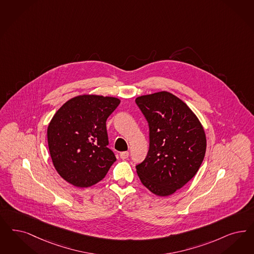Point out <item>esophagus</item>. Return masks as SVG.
I'll return each instance as SVG.
<instances>
[{
  "label": "esophagus",
  "mask_w": 254,
  "mask_h": 254,
  "mask_svg": "<svg viewBox=\"0 0 254 254\" xmlns=\"http://www.w3.org/2000/svg\"><path fill=\"white\" fill-rule=\"evenodd\" d=\"M128 157H129V153L127 152V151L120 153V158H122V159H127Z\"/></svg>",
  "instance_id": "34e87169"
}]
</instances>
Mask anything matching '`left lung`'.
<instances>
[{
    "instance_id": "left-lung-1",
    "label": "left lung",
    "mask_w": 254,
    "mask_h": 254,
    "mask_svg": "<svg viewBox=\"0 0 254 254\" xmlns=\"http://www.w3.org/2000/svg\"><path fill=\"white\" fill-rule=\"evenodd\" d=\"M135 102L149 127L148 153L136 165L137 174L151 192L171 195L201 166L206 150L203 128L191 110L168 92L139 96Z\"/></svg>"
}]
</instances>
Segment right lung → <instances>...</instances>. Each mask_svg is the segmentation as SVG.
<instances>
[{"instance_id": "add662e5", "label": "right lung", "mask_w": 254, "mask_h": 254, "mask_svg": "<svg viewBox=\"0 0 254 254\" xmlns=\"http://www.w3.org/2000/svg\"><path fill=\"white\" fill-rule=\"evenodd\" d=\"M120 104L115 97L76 96L54 114L48 127L53 165L70 184L87 188L102 180L116 160L106 128Z\"/></svg>"}]
</instances>
